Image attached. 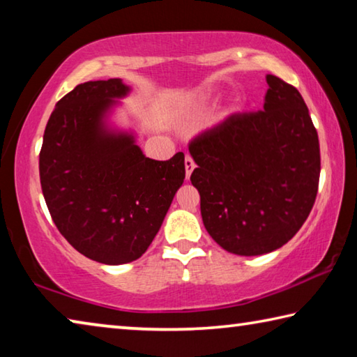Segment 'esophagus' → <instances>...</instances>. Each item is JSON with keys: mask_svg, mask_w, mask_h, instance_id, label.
Masks as SVG:
<instances>
[{"mask_svg": "<svg viewBox=\"0 0 357 357\" xmlns=\"http://www.w3.org/2000/svg\"><path fill=\"white\" fill-rule=\"evenodd\" d=\"M184 165H185V178L189 179L190 178V174H192V172H193V168H195V162H193V159L190 155H185V159H184Z\"/></svg>", "mask_w": 357, "mask_h": 357, "instance_id": "34e87169", "label": "esophagus"}]
</instances>
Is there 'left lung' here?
<instances>
[{
    "label": "left lung",
    "instance_id": "obj_1",
    "mask_svg": "<svg viewBox=\"0 0 357 357\" xmlns=\"http://www.w3.org/2000/svg\"><path fill=\"white\" fill-rule=\"evenodd\" d=\"M266 82L263 110L229 114L189 143L204 228L222 249L243 257L280 249L299 231L321 170L301 93L275 75Z\"/></svg>",
    "mask_w": 357,
    "mask_h": 357
}]
</instances>
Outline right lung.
<instances>
[{"label":"right lung","mask_w":357,"mask_h":357,"mask_svg":"<svg viewBox=\"0 0 357 357\" xmlns=\"http://www.w3.org/2000/svg\"><path fill=\"white\" fill-rule=\"evenodd\" d=\"M121 78L86 82L58 100L44 132L39 174L59 233L82 255L104 264L140 258L184 183V154L154 160L135 138L107 128L128 96Z\"/></svg>","instance_id":"1"}]
</instances>
